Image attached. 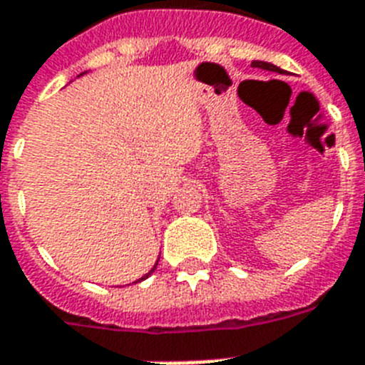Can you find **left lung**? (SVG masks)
<instances>
[{
    "instance_id": "8db88e82",
    "label": "left lung",
    "mask_w": 365,
    "mask_h": 365,
    "mask_svg": "<svg viewBox=\"0 0 365 365\" xmlns=\"http://www.w3.org/2000/svg\"><path fill=\"white\" fill-rule=\"evenodd\" d=\"M252 66H256V68H262V70H269V72H280V68H278V66H274V64H271V63H265V61H254Z\"/></svg>"
}]
</instances>
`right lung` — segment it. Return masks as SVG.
<instances>
[{
  "mask_svg": "<svg viewBox=\"0 0 365 365\" xmlns=\"http://www.w3.org/2000/svg\"><path fill=\"white\" fill-rule=\"evenodd\" d=\"M155 267H158V263H155L154 267H152V271H150V272H146L145 277H143V278H139V280H135V284H137V282H143V280H146V278H148V277H150V274H152V272H154V271H155Z\"/></svg>",
  "mask_w": 365,
  "mask_h": 365,
  "instance_id": "right-lung-1",
  "label": "right lung"
}]
</instances>
